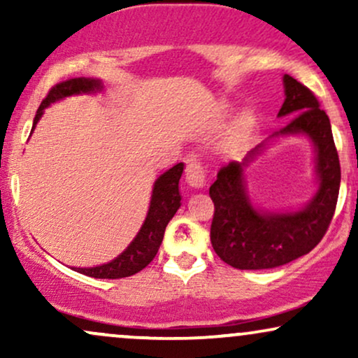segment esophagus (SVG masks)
Returning a JSON list of instances; mask_svg holds the SVG:
<instances>
[{
  "label": "esophagus",
  "instance_id": "1",
  "mask_svg": "<svg viewBox=\"0 0 358 358\" xmlns=\"http://www.w3.org/2000/svg\"><path fill=\"white\" fill-rule=\"evenodd\" d=\"M185 163H187V168H185V180L190 187L200 188L205 185V171L202 163H200L199 156L195 153L187 155L185 158Z\"/></svg>",
  "mask_w": 358,
  "mask_h": 358
}]
</instances>
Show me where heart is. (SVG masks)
<instances>
[{"instance_id": "1", "label": "heart", "mask_w": 358, "mask_h": 358, "mask_svg": "<svg viewBox=\"0 0 358 358\" xmlns=\"http://www.w3.org/2000/svg\"><path fill=\"white\" fill-rule=\"evenodd\" d=\"M248 122H249V117H248V116H245L244 119H242V124H244V126H245V124H248Z\"/></svg>"}]
</instances>
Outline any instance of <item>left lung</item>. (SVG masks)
Wrapping results in <instances>:
<instances>
[{"label": "left lung", "mask_w": 358, "mask_h": 358, "mask_svg": "<svg viewBox=\"0 0 358 358\" xmlns=\"http://www.w3.org/2000/svg\"><path fill=\"white\" fill-rule=\"evenodd\" d=\"M285 104L278 116H293L279 133H305L316 146L320 190L306 208L296 213H261L249 202L242 168L259 155V145L244 162H231L217 173L210 187L213 219L212 248L222 261L236 269H273L313 250L334 219L340 190V159L330 119L320 108L313 90L285 76Z\"/></svg>", "instance_id": "8db88e82"}]
</instances>
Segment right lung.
Returning <instances> with one entry per match:
<instances>
[{
    "instance_id": "1",
    "label": "right lung",
    "mask_w": 358,
    "mask_h": 358,
    "mask_svg": "<svg viewBox=\"0 0 358 358\" xmlns=\"http://www.w3.org/2000/svg\"><path fill=\"white\" fill-rule=\"evenodd\" d=\"M96 89H101V82L85 79V77H76V79H67L55 84L48 90L38 110H36L31 129H35L36 122L42 117L43 109L48 108L50 102H55L57 99H62V97L72 96V94L92 92ZM182 173L183 163H176L173 168H170V170L165 171L156 180L153 195H151L150 212H148L145 224H143L136 239L131 242L129 248L121 256L108 262V264L97 266V268H77V273L99 279H119L133 276V274L145 269L153 261L159 245H162L168 222L171 220V217L180 208L182 196H180L178 192V182Z\"/></svg>"
}]
</instances>
